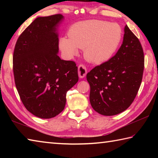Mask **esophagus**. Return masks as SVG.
I'll return each mask as SVG.
<instances>
[{
    "label": "esophagus",
    "mask_w": 158,
    "mask_h": 158,
    "mask_svg": "<svg viewBox=\"0 0 158 158\" xmlns=\"http://www.w3.org/2000/svg\"><path fill=\"white\" fill-rule=\"evenodd\" d=\"M87 74V69L84 65H79L78 67V74L79 78H84Z\"/></svg>",
    "instance_id": "1"
}]
</instances>
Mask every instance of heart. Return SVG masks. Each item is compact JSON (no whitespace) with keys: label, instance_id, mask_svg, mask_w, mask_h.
Instances as JSON below:
<instances>
[{"label":"heart","instance_id":"obj_1","mask_svg":"<svg viewBox=\"0 0 158 158\" xmlns=\"http://www.w3.org/2000/svg\"><path fill=\"white\" fill-rule=\"evenodd\" d=\"M123 30L116 23L102 20H88L74 23L68 31V37H62L59 47L66 56L72 58L84 49L89 62L100 65L114 56L121 45Z\"/></svg>","mask_w":158,"mask_h":158}]
</instances>
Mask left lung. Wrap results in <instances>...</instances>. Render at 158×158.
<instances>
[{"mask_svg": "<svg viewBox=\"0 0 158 158\" xmlns=\"http://www.w3.org/2000/svg\"><path fill=\"white\" fill-rule=\"evenodd\" d=\"M123 41L114 56L87 74L90 102L104 116L118 114L129 107L139 89L144 56L139 40L127 26Z\"/></svg>", "mask_w": 158, "mask_h": 158, "instance_id": "obj_1", "label": "left lung"}]
</instances>
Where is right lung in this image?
Segmentation results:
<instances>
[{
    "mask_svg": "<svg viewBox=\"0 0 158 158\" xmlns=\"http://www.w3.org/2000/svg\"><path fill=\"white\" fill-rule=\"evenodd\" d=\"M63 19L62 15L36 18L15 47L17 91L26 109L40 118H52L63 110L67 92L79 80L75 63L58 56V28Z\"/></svg>",
    "mask_w": 158,
    "mask_h": 158,
    "instance_id": "add662e5",
    "label": "right lung"
}]
</instances>
